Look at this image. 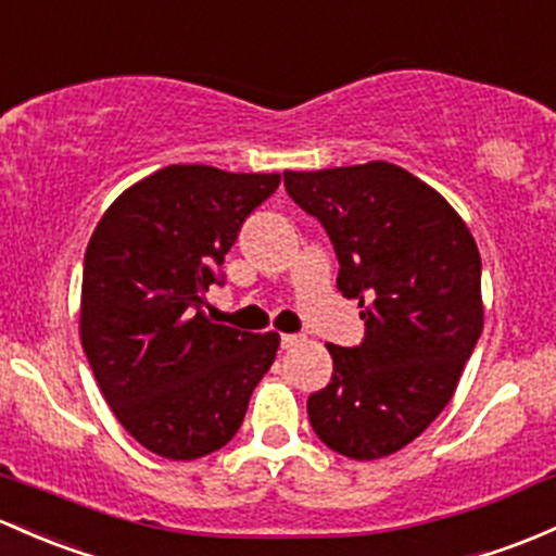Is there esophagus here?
<instances>
[{
    "mask_svg": "<svg viewBox=\"0 0 556 556\" xmlns=\"http://www.w3.org/2000/svg\"><path fill=\"white\" fill-rule=\"evenodd\" d=\"M298 341H301V336H290V332H288V336H282V338H279V346H282L285 352H288V349L298 346Z\"/></svg>",
    "mask_w": 556,
    "mask_h": 556,
    "instance_id": "esophagus-1",
    "label": "esophagus"
}]
</instances>
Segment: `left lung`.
<instances>
[{
  "instance_id": "obj_1",
  "label": "left lung",
  "mask_w": 556,
  "mask_h": 556,
  "mask_svg": "<svg viewBox=\"0 0 556 556\" xmlns=\"http://www.w3.org/2000/svg\"><path fill=\"white\" fill-rule=\"evenodd\" d=\"M338 258V290L365 319L359 346H332V378L306 402L312 429L354 460L396 453L442 413L482 332V261L431 186L389 162L285 173Z\"/></svg>"
}]
</instances>
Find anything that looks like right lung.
<instances>
[{
	"mask_svg": "<svg viewBox=\"0 0 556 556\" xmlns=\"http://www.w3.org/2000/svg\"><path fill=\"white\" fill-rule=\"evenodd\" d=\"M279 175L170 165L119 197L81 268V346L130 437L170 460L215 453L242 426L277 356V332L213 325L210 285Z\"/></svg>",
	"mask_w": 556,
	"mask_h": 556,
	"instance_id": "obj_1",
	"label": "right lung"
}]
</instances>
